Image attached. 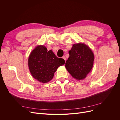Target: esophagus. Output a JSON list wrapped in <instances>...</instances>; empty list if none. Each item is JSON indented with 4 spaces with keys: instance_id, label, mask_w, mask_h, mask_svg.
I'll return each mask as SVG.
<instances>
[{
    "instance_id": "34e87169",
    "label": "esophagus",
    "mask_w": 120,
    "mask_h": 120,
    "mask_svg": "<svg viewBox=\"0 0 120 120\" xmlns=\"http://www.w3.org/2000/svg\"><path fill=\"white\" fill-rule=\"evenodd\" d=\"M62 58L65 60V61H66V57H65V56H63Z\"/></svg>"
}]
</instances>
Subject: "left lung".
Returning a JSON list of instances; mask_svg holds the SVG:
<instances>
[{
  "instance_id": "1",
  "label": "left lung",
  "mask_w": 120,
  "mask_h": 120,
  "mask_svg": "<svg viewBox=\"0 0 120 120\" xmlns=\"http://www.w3.org/2000/svg\"><path fill=\"white\" fill-rule=\"evenodd\" d=\"M68 53L70 56L65 64L67 70L74 79H85L91 71L95 56L90 47L83 43L72 45Z\"/></svg>"
}]
</instances>
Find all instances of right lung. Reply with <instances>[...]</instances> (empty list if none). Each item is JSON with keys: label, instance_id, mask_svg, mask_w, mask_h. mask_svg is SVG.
Masks as SVG:
<instances>
[{"label": "right lung", "instance_id": "add662e5", "mask_svg": "<svg viewBox=\"0 0 120 120\" xmlns=\"http://www.w3.org/2000/svg\"><path fill=\"white\" fill-rule=\"evenodd\" d=\"M64 63L63 59L57 57L52 50L48 51L43 45L36 46L28 59V68L32 77L42 83L51 81L58 68Z\"/></svg>", "mask_w": 120, "mask_h": 120}]
</instances>
